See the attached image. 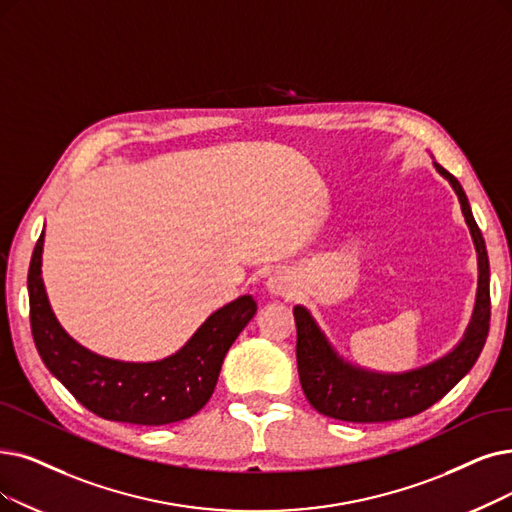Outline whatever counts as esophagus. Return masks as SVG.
<instances>
[{"mask_svg": "<svg viewBox=\"0 0 512 512\" xmlns=\"http://www.w3.org/2000/svg\"><path fill=\"white\" fill-rule=\"evenodd\" d=\"M267 292L271 296H281V298H292L296 294V283L294 277L285 271H277L267 279Z\"/></svg>", "mask_w": 512, "mask_h": 512, "instance_id": "esophagus-1", "label": "esophagus"}]
</instances>
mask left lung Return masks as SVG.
I'll return each mask as SVG.
<instances>
[{"instance_id":"left-lung-1","label":"left lung","mask_w":512,"mask_h":512,"mask_svg":"<svg viewBox=\"0 0 512 512\" xmlns=\"http://www.w3.org/2000/svg\"><path fill=\"white\" fill-rule=\"evenodd\" d=\"M458 195L479 264L477 300L462 340L437 361L401 374H382L344 361L304 306H294L296 361L302 391L323 416L344 422H391L410 418L437 403L470 372L489 332V260L483 235L460 182L433 161Z\"/></svg>"}]
</instances>
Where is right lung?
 <instances>
[{"label":"right lung","mask_w":512,"mask_h":512,"mask_svg":"<svg viewBox=\"0 0 512 512\" xmlns=\"http://www.w3.org/2000/svg\"><path fill=\"white\" fill-rule=\"evenodd\" d=\"M44 231L29 267L31 332L37 353L67 391L100 418L142 426L187 420L214 393L224 355L256 315L252 296H239L203 321L174 355L134 363L96 355L58 323L42 279Z\"/></svg>","instance_id":"add662e5"}]
</instances>
